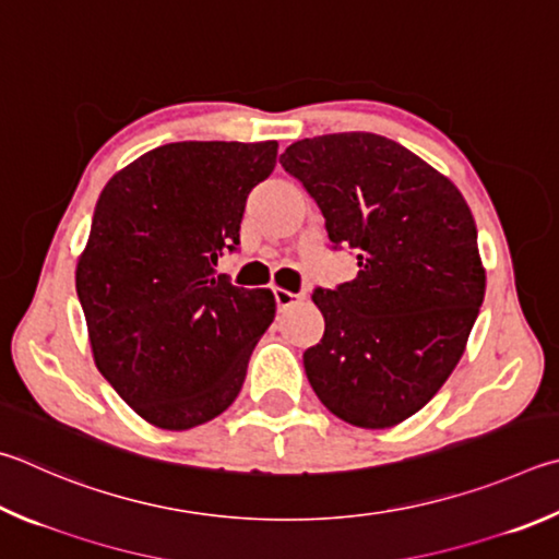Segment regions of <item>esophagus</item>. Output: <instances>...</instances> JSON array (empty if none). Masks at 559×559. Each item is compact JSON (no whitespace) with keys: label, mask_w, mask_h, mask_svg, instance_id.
I'll list each match as a JSON object with an SVG mask.
<instances>
[{"label":"esophagus","mask_w":559,"mask_h":559,"mask_svg":"<svg viewBox=\"0 0 559 559\" xmlns=\"http://www.w3.org/2000/svg\"><path fill=\"white\" fill-rule=\"evenodd\" d=\"M273 296H276L278 310H288L293 306H298L300 300H306V296H302V293H290L286 288H273Z\"/></svg>","instance_id":"34e87169"}]
</instances>
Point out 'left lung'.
Segmentation results:
<instances>
[{"instance_id": "left-lung-1", "label": "left lung", "mask_w": 559, "mask_h": 559, "mask_svg": "<svg viewBox=\"0 0 559 559\" xmlns=\"http://www.w3.org/2000/svg\"><path fill=\"white\" fill-rule=\"evenodd\" d=\"M359 273L312 293L324 334L302 354L324 408L367 430L418 413L462 359L486 271L472 210L454 182L369 131L302 139L281 156Z\"/></svg>"}]
</instances>
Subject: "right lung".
<instances>
[{
  "label": "right lung",
  "mask_w": 559,
  "mask_h": 559,
  "mask_svg": "<svg viewBox=\"0 0 559 559\" xmlns=\"http://www.w3.org/2000/svg\"><path fill=\"white\" fill-rule=\"evenodd\" d=\"M276 141H178L117 170L99 192L75 269L93 359L121 401L160 430L225 413L276 318L269 288L215 276L239 245L251 188Z\"/></svg>",
  "instance_id": "obj_1"
}]
</instances>
